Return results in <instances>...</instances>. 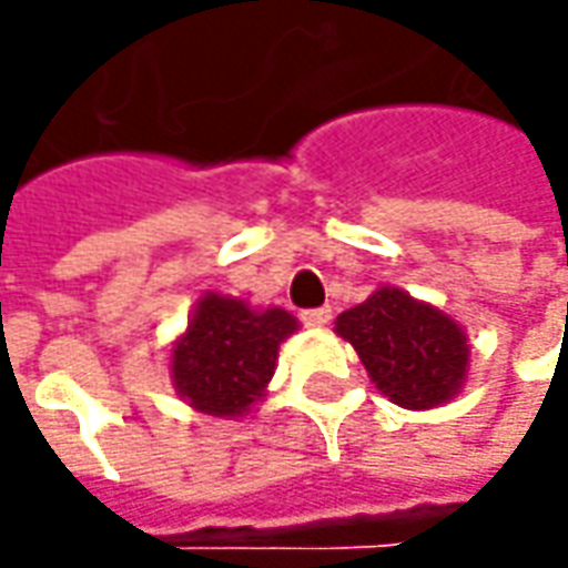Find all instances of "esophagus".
Here are the masks:
<instances>
[{
  "label": "esophagus",
  "instance_id": "1",
  "mask_svg": "<svg viewBox=\"0 0 568 568\" xmlns=\"http://www.w3.org/2000/svg\"><path fill=\"white\" fill-rule=\"evenodd\" d=\"M300 318H303V325H310V328H322V325H328L332 310H328V306H316V310H306Z\"/></svg>",
  "mask_w": 568,
  "mask_h": 568
}]
</instances>
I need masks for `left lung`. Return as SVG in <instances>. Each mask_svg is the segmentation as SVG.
<instances>
[{"mask_svg": "<svg viewBox=\"0 0 568 568\" xmlns=\"http://www.w3.org/2000/svg\"><path fill=\"white\" fill-rule=\"evenodd\" d=\"M341 338L354 344L382 395L410 410L448 402L465 379L468 341L458 322L395 287L341 313Z\"/></svg>", "mask_w": 568, "mask_h": 568, "instance_id": "8db88e82", "label": "left lung"}]
</instances>
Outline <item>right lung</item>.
<instances>
[{"instance_id":"add662e5","label":"right lung","mask_w":568,"mask_h":568,"mask_svg":"<svg viewBox=\"0 0 568 568\" xmlns=\"http://www.w3.org/2000/svg\"><path fill=\"white\" fill-rule=\"evenodd\" d=\"M294 328L296 318L284 310L255 313L243 300L207 294L173 347L180 395L214 417H240L262 398L274 376L277 344Z\"/></svg>"}]
</instances>
